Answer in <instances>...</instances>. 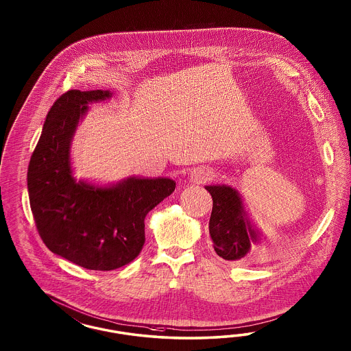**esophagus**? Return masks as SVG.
Segmentation results:
<instances>
[{
	"label": "esophagus",
	"instance_id": "1",
	"mask_svg": "<svg viewBox=\"0 0 351 351\" xmlns=\"http://www.w3.org/2000/svg\"><path fill=\"white\" fill-rule=\"evenodd\" d=\"M215 178V172L208 167H198L191 172V180L195 182H206L213 180Z\"/></svg>",
	"mask_w": 351,
	"mask_h": 351
}]
</instances>
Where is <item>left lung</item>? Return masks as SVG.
<instances>
[{
    "label": "left lung",
    "instance_id": "obj_1",
    "mask_svg": "<svg viewBox=\"0 0 351 351\" xmlns=\"http://www.w3.org/2000/svg\"><path fill=\"white\" fill-rule=\"evenodd\" d=\"M213 195L210 234L216 254L228 261H243L257 241V234L245 217L242 199L230 186H206Z\"/></svg>",
    "mask_w": 351,
    "mask_h": 351
}]
</instances>
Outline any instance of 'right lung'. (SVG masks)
I'll use <instances>...</instances> for the list:
<instances>
[{
    "mask_svg": "<svg viewBox=\"0 0 351 351\" xmlns=\"http://www.w3.org/2000/svg\"><path fill=\"white\" fill-rule=\"evenodd\" d=\"M109 91L69 90L47 113L28 166L33 219L46 247L88 270L108 271L131 263L145 243L144 220L175 191L171 179H128L95 188L72 176L69 145L87 103Z\"/></svg>",
    "mask_w": 351,
    "mask_h": 351,
    "instance_id": "1",
    "label": "right lung"
}]
</instances>
